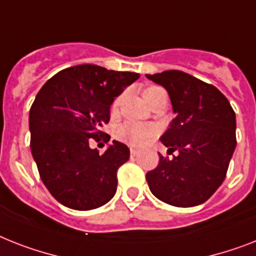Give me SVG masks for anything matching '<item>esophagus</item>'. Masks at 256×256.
<instances>
[{
	"label": "esophagus",
	"instance_id": "34e87169",
	"mask_svg": "<svg viewBox=\"0 0 256 256\" xmlns=\"http://www.w3.org/2000/svg\"><path fill=\"white\" fill-rule=\"evenodd\" d=\"M139 154V151L138 150H135V148H130V155H132V158L134 156H136V155H138Z\"/></svg>",
	"mask_w": 256,
	"mask_h": 256
}]
</instances>
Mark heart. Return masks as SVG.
Listing matches in <instances>:
<instances>
[{
	"label": "heart",
	"instance_id": "heart-1",
	"mask_svg": "<svg viewBox=\"0 0 256 256\" xmlns=\"http://www.w3.org/2000/svg\"><path fill=\"white\" fill-rule=\"evenodd\" d=\"M164 90L160 86H156V85H148L146 88L143 89V98L148 104L150 106L152 105V102L159 97L160 93H163ZM121 102V97H117V98L113 101V105H112V109L116 110ZM158 130L155 126L152 124H138V122L128 121L124 124H120L116 130V136L117 139H120L121 142L126 143V144H130V146L134 147H142L146 146L147 143H150L155 138Z\"/></svg>",
	"mask_w": 256,
	"mask_h": 256
}]
</instances>
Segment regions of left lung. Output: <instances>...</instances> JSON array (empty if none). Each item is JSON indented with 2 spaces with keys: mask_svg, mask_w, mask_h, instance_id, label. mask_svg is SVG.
I'll list each match as a JSON object with an SVG mask.
<instances>
[{
  "mask_svg": "<svg viewBox=\"0 0 256 256\" xmlns=\"http://www.w3.org/2000/svg\"><path fill=\"white\" fill-rule=\"evenodd\" d=\"M146 78L167 89L176 117L162 135L172 159L159 164L146 180L155 197L172 206L205 202L225 180L236 146V113L216 86L182 70H164Z\"/></svg>",
  "mask_w": 256,
  "mask_h": 256,
  "instance_id": "1",
  "label": "left lung"
}]
</instances>
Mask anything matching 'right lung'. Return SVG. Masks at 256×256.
I'll use <instances>...</instances> for the list:
<instances>
[{
    "instance_id": "right-lung-1",
    "label": "right lung",
    "mask_w": 256,
    "mask_h": 256,
    "mask_svg": "<svg viewBox=\"0 0 256 256\" xmlns=\"http://www.w3.org/2000/svg\"><path fill=\"white\" fill-rule=\"evenodd\" d=\"M138 78L81 64L60 70L35 97L28 117L31 154L43 184L64 206L90 210L116 194L117 171L130 150L113 140L100 154L89 143L109 142L101 128L109 122L110 105Z\"/></svg>"
}]
</instances>
